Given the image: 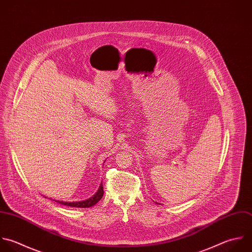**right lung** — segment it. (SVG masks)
Returning <instances> with one entry per match:
<instances>
[{
	"label": "right lung",
	"mask_w": 252,
	"mask_h": 252,
	"mask_svg": "<svg viewBox=\"0 0 252 252\" xmlns=\"http://www.w3.org/2000/svg\"><path fill=\"white\" fill-rule=\"evenodd\" d=\"M104 194V189H103V185H100V188L98 189V191L96 192V194L92 197H90L87 200L84 201H78V202H63V201H58L55 200L56 202L60 203V204H63L66 206H70V207H77V208H87V207H91L93 205H95L102 197Z\"/></svg>",
	"instance_id": "add662e5"
}]
</instances>
